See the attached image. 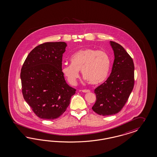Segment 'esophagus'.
<instances>
[{"instance_id":"obj_1","label":"esophagus","mask_w":157,"mask_h":157,"mask_svg":"<svg viewBox=\"0 0 157 157\" xmlns=\"http://www.w3.org/2000/svg\"><path fill=\"white\" fill-rule=\"evenodd\" d=\"M82 92H83V93H89V92H90V90H82Z\"/></svg>"}]
</instances>
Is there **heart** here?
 I'll list each match as a JSON object with an SVG mask.
<instances>
[{
  "instance_id": "1",
  "label": "heart",
  "mask_w": 157,
  "mask_h": 157,
  "mask_svg": "<svg viewBox=\"0 0 157 157\" xmlns=\"http://www.w3.org/2000/svg\"><path fill=\"white\" fill-rule=\"evenodd\" d=\"M71 64L63 65L61 71L71 84H75L81 71L82 75L93 85L101 83L108 76L111 59L108 53L91 48L82 49L72 54Z\"/></svg>"
}]
</instances>
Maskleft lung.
I'll return each mask as SVG.
<instances>
[{
	"instance_id": "left-lung-1",
	"label": "left lung",
	"mask_w": 157,
	"mask_h": 157,
	"mask_svg": "<svg viewBox=\"0 0 157 157\" xmlns=\"http://www.w3.org/2000/svg\"><path fill=\"white\" fill-rule=\"evenodd\" d=\"M114 51L112 71L107 81L98 86L94 93L96 101L92 109L100 115L118 113L128 101L134 86V63L124 48L110 41Z\"/></svg>"
}]
</instances>
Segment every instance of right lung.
Returning <instances> with one entry per match:
<instances>
[{
    "mask_svg": "<svg viewBox=\"0 0 157 157\" xmlns=\"http://www.w3.org/2000/svg\"><path fill=\"white\" fill-rule=\"evenodd\" d=\"M67 44L46 42L33 49L21 71L24 100L41 119L52 120L63 114L76 89L65 81L61 71Z\"/></svg>",
    "mask_w": 157,
    "mask_h": 157,
    "instance_id": "1",
    "label": "right lung"
}]
</instances>
